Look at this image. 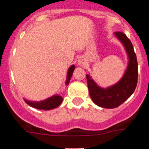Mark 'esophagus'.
<instances>
[{"mask_svg":"<svg viewBox=\"0 0 149 149\" xmlns=\"http://www.w3.org/2000/svg\"><path fill=\"white\" fill-rule=\"evenodd\" d=\"M78 64H79V65H82V66H83V65H85V62L83 61L82 60H79Z\"/></svg>","mask_w":149,"mask_h":149,"instance_id":"34e87169","label":"esophagus"}]
</instances>
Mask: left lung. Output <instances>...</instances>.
<instances>
[{"label":"left lung","mask_w":149,"mask_h":149,"mask_svg":"<svg viewBox=\"0 0 149 149\" xmlns=\"http://www.w3.org/2000/svg\"><path fill=\"white\" fill-rule=\"evenodd\" d=\"M115 35L124 45L129 57L128 65L122 78L113 86L103 89L86 74L91 98L95 104L104 108H116L124 103L133 94L137 84L138 64L132 43L122 32H116Z\"/></svg>","instance_id":"obj_1"}]
</instances>
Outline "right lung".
<instances>
[{
  "mask_svg": "<svg viewBox=\"0 0 149 149\" xmlns=\"http://www.w3.org/2000/svg\"><path fill=\"white\" fill-rule=\"evenodd\" d=\"M74 68H75V66L73 65L68 69V74H67L66 85L69 83V81H70L71 77H72L74 70ZM62 101H63V98L60 95L52 96L51 98L42 101H30L25 100L26 103L30 105V107H33L36 109L43 110H48L56 108L62 103Z\"/></svg>",
  "mask_w": 149,
  "mask_h": 149,
  "instance_id": "obj_1",
  "label": "right lung"
}]
</instances>
